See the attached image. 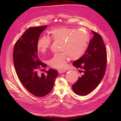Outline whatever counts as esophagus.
Returning a JSON list of instances; mask_svg holds the SVG:
<instances>
[{
  "label": "esophagus",
  "mask_w": 121,
  "mask_h": 121,
  "mask_svg": "<svg viewBox=\"0 0 121 121\" xmlns=\"http://www.w3.org/2000/svg\"><path fill=\"white\" fill-rule=\"evenodd\" d=\"M58 72L59 73H62L65 72V70H62V69H58Z\"/></svg>",
  "instance_id": "obj_1"
}]
</instances>
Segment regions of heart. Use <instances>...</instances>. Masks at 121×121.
Listing matches in <instances>:
<instances>
[{"mask_svg": "<svg viewBox=\"0 0 121 121\" xmlns=\"http://www.w3.org/2000/svg\"><path fill=\"white\" fill-rule=\"evenodd\" d=\"M49 37L55 42H61L62 53L55 54L48 61V64L56 69L66 67L69 58L78 60L85 53L89 41V36L84 30H77L68 27L55 28L49 31ZM50 40L47 37L40 38L37 43V48L41 53H45L49 48Z\"/></svg>", "mask_w": 121, "mask_h": 121, "instance_id": "obj_1", "label": "heart"}]
</instances>
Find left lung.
<instances>
[{"label": "left lung", "instance_id": "left-lung-1", "mask_svg": "<svg viewBox=\"0 0 121 121\" xmlns=\"http://www.w3.org/2000/svg\"><path fill=\"white\" fill-rule=\"evenodd\" d=\"M92 32L93 38L85 53L73 63V65L79 69L81 75L72 85V89L80 96H85L94 90L103 79L106 71L107 52L102 37L96 32Z\"/></svg>", "mask_w": 121, "mask_h": 121}]
</instances>
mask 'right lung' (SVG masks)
<instances>
[{
	"instance_id": "obj_1",
	"label": "right lung",
	"mask_w": 121,
	"mask_h": 121,
	"mask_svg": "<svg viewBox=\"0 0 121 121\" xmlns=\"http://www.w3.org/2000/svg\"><path fill=\"white\" fill-rule=\"evenodd\" d=\"M47 25L30 27L16 42L13 61L17 77L24 87L38 97L45 96L52 89L58 75L56 69H50L45 74L39 73L46 67L37 55V43Z\"/></svg>"
}]
</instances>
